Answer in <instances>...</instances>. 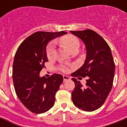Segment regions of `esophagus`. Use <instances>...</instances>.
I'll list each match as a JSON object with an SVG mask.
<instances>
[{"mask_svg": "<svg viewBox=\"0 0 127 127\" xmlns=\"http://www.w3.org/2000/svg\"><path fill=\"white\" fill-rule=\"evenodd\" d=\"M70 80V78L68 76L66 75H64L63 76V81L64 82H66V81H68V80Z\"/></svg>", "mask_w": 127, "mask_h": 127, "instance_id": "obj_1", "label": "esophagus"}]
</instances>
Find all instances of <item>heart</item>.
<instances>
[{
  "label": "heart",
  "mask_w": 127,
  "mask_h": 127,
  "mask_svg": "<svg viewBox=\"0 0 127 127\" xmlns=\"http://www.w3.org/2000/svg\"><path fill=\"white\" fill-rule=\"evenodd\" d=\"M61 42L70 52L78 51V49L80 46L79 40L78 39L77 37L71 35L62 37L61 39ZM54 52H55V43H49L46 47V55L49 59H51L53 57ZM61 70L63 72L68 73L70 70V66L67 65H62L61 66Z\"/></svg>",
  "instance_id": "b5f03b06"
}]
</instances>
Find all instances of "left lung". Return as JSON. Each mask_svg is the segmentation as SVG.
<instances>
[{
  "label": "left lung",
  "instance_id": "1",
  "mask_svg": "<svg viewBox=\"0 0 127 127\" xmlns=\"http://www.w3.org/2000/svg\"><path fill=\"white\" fill-rule=\"evenodd\" d=\"M70 32L83 41L87 51L84 64L72 76H88L84 86L72 78L75 84L72 100L78 108L93 111L104 103L112 88L115 65L111 51L104 39L92 30Z\"/></svg>",
  "mask_w": 127,
  "mask_h": 127
}]
</instances>
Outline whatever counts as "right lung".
<instances>
[{
  "mask_svg": "<svg viewBox=\"0 0 127 127\" xmlns=\"http://www.w3.org/2000/svg\"><path fill=\"white\" fill-rule=\"evenodd\" d=\"M66 33L64 31L37 32L27 37L17 49L13 63V83L18 97L31 112L43 113L55 104L56 93L63 77L54 74L49 78H41L39 73L48 62V42Z\"/></svg>",
  "mask_w": 127,
  "mask_h": 127,
  "instance_id": "1",
  "label": "right lung"
}]
</instances>
